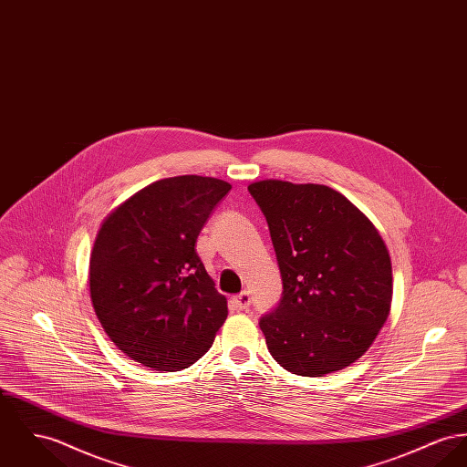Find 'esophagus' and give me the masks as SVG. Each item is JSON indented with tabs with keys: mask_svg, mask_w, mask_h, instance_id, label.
Listing matches in <instances>:
<instances>
[{
	"mask_svg": "<svg viewBox=\"0 0 467 467\" xmlns=\"http://www.w3.org/2000/svg\"><path fill=\"white\" fill-rule=\"evenodd\" d=\"M249 305H251V296H249L248 292H243V294L234 297V306L237 310H248Z\"/></svg>",
	"mask_w": 467,
	"mask_h": 467,
	"instance_id": "esophagus-1",
	"label": "esophagus"
}]
</instances>
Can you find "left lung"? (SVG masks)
I'll use <instances>...</instances> for the list:
<instances>
[{"mask_svg": "<svg viewBox=\"0 0 467 467\" xmlns=\"http://www.w3.org/2000/svg\"><path fill=\"white\" fill-rule=\"evenodd\" d=\"M248 191L267 221L283 281L278 306L258 322L271 356L305 377L343 370L389 315L393 276L382 237L331 187L262 181Z\"/></svg>", "mask_w": 467, "mask_h": 467, "instance_id": "8db88e82", "label": "left lung"}]
</instances>
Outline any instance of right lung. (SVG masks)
I'll use <instances>...</instances> for the list:
<instances>
[{"instance_id": "obj_1", "label": "right lung", "mask_w": 467, "mask_h": 467, "mask_svg": "<svg viewBox=\"0 0 467 467\" xmlns=\"http://www.w3.org/2000/svg\"><path fill=\"white\" fill-rule=\"evenodd\" d=\"M232 186L182 175L157 181L104 219L90 256V296L106 335L162 372L196 363L226 320L196 239Z\"/></svg>"}]
</instances>
